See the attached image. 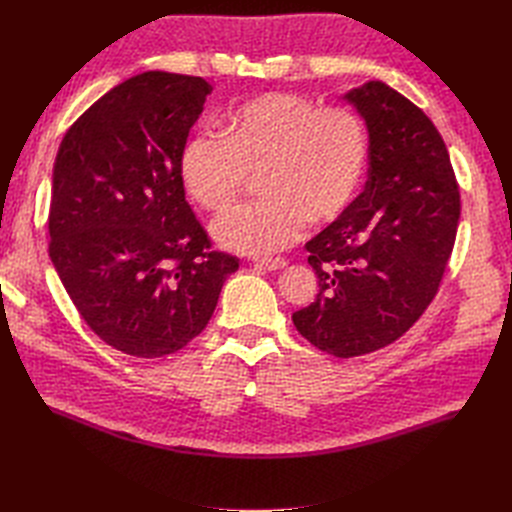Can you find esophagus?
Here are the masks:
<instances>
[{
    "label": "esophagus",
    "instance_id": "esophagus-1",
    "mask_svg": "<svg viewBox=\"0 0 512 512\" xmlns=\"http://www.w3.org/2000/svg\"><path fill=\"white\" fill-rule=\"evenodd\" d=\"M256 267L267 269V271H277V269L286 267V260L284 258H262V260H256Z\"/></svg>",
    "mask_w": 512,
    "mask_h": 512
}]
</instances>
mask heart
Segmentation results:
<instances>
[{
  "mask_svg": "<svg viewBox=\"0 0 512 512\" xmlns=\"http://www.w3.org/2000/svg\"><path fill=\"white\" fill-rule=\"evenodd\" d=\"M224 136L196 132L183 143L179 175L196 203L224 213L250 175L265 198L226 215L213 235L226 250L265 256L303 237L309 220L335 222L352 207L367 170L369 138L350 108L271 91L224 119Z\"/></svg>",
  "mask_w": 512,
  "mask_h": 512,
  "instance_id": "b5f03b06",
  "label": "heart"
}]
</instances>
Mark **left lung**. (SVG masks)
I'll return each mask as SVG.
<instances>
[{
  "label": "left lung",
  "mask_w": 512,
  "mask_h": 512,
  "mask_svg": "<svg viewBox=\"0 0 512 512\" xmlns=\"http://www.w3.org/2000/svg\"><path fill=\"white\" fill-rule=\"evenodd\" d=\"M367 123L369 170L352 207L305 243L320 290L292 314L318 350L352 359L393 344L438 294L459 185L431 119L380 81L344 96Z\"/></svg>",
  "instance_id": "obj_1"
}]
</instances>
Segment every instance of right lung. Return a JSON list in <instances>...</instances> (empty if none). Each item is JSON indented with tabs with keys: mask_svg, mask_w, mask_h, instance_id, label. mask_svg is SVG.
<instances>
[{
	"mask_svg": "<svg viewBox=\"0 0 512 512\" xmlns=\"http://www.w3.org/2000/svg\"><path fill=\"white\" fill-rule=\"evenodd\" d=\"M209 94L200 76L136 74L72 123L55 158L53 267L87 327L138 359L188 346L239 269L211 252L179 175Z\"/></svg>",
	"mask_w": 512,
	"mask_h": 512,
	"instance_id": "right-lung-1",
	"label": "right lung"
}]
</instances>
